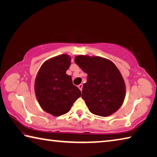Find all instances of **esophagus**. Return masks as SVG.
<instances>
[{
  "mask_svg": "<svg viewBox=\"0 0 157 157\" xmlns=\"http://www.w3.org/2000/svg\"><path fill=\"white\" fill-rule=\"evenodd\" d=\"M82 86H83V84H80L78 85V88L79 89L80 91H82Z\"/></svg>",
  "mask_w": 157,
  "mask_h": 157,
  "instance_id": "1",
  "label": "esophagus"
}]
</instances>
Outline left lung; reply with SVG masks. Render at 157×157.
<instances>
[{
    "mask_svg": "<svg viewBox=\"0 0 157 157\" xmlns=\"http://www.w3.org/2000/svg\"><path fill=\"white\" fill-rule=\"evenodd\" d=\"M75 62L88 75L82 98L89 111L103 117L118 111L125 98V84L116 66L105 58L88 55L76 56Z\"/></svg>",
    "mask_w": 157,
    "mask_h": 157,
    "instance_id": "left-lung-1",
    "label": "left lung"
}]
</instances>
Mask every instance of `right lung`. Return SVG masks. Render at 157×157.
I'll list each match as a JSON object with an SVG mask.
<instances>
[{"instance_id":"add662e5","label":"right lung","mask_w":157,"mask_h":157,"mask_svg":"<svg viewBox=\"0 0 157 157\" xmlns=\"http://www.w3.org/2000/svg\"><path fill=\"white\" fill-rule=\"evenodd\" d=\"M71 60V57L65 54L52 57L42 64L36 77L34 91L39 104L54 116L68 112L82 95L73 84L71 76L66 73Z\"/></svg>"}]
</instances>
